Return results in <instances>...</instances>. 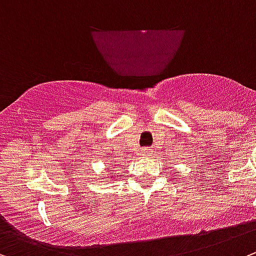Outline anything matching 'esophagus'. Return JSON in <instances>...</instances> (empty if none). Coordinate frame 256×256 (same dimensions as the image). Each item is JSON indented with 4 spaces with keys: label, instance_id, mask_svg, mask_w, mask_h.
I'll use <instances>...</instances> for the list:
<instances>
[{
    "label": "esophagus",
    "instance_id": "1",
    "mask_svg": "<svg viewBox=\"0 0 256 256\" xmlns=\"http://www.w3.org/2000/svg\"><path fill=\"white\" fill-rule=\"evenodd\" d=\"M150 154H152V150H144V153H143V156H146V157H150Z\"/></svg>",
    "mask_w": 256,
    "mask_h": 256
}]
</instances>
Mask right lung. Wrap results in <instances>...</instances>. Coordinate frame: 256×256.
Segmentation results:
<instances>
[{"instance_id": "right-lung-1", "label": "right lung", "mask_w": 256, "mask_h": 256, "mask_svg": "<svg viewBox=\"0 0 256 256\" xmlns=\"http://www.w3.org/2000/svg\"><path fill=\"white\" fill-rule=\"evenodd\" d=\"M112 177H113V176H112ZM112 177H110V178H112ZM108 178H109V177H108Z\"/></svg>"}]
</instances>
